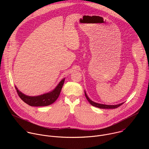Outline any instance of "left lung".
<instances>
[{"mask_svg": "<svg viewBox=\"0 0 149 149\" xmlns=\"http://www.w3.org/2000/svg\"><path fill=\"white\" fill-rule=\"evenodd\" d=\"M85 95H86V97L87 99V100L89 101V102L94 107H96L97 108H100V109H116L118 108V107H120V105H121L124 102L117 104V105H105V104H98V103H96L95 102H93V101H91L87 96V94L85 92Z\"/></svg>", "mask_w": 149, "mask_h": 149, "instance_id": "obj_1", "label": "left lung"}]
</instances>
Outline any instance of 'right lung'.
<instances>
[{
  "mask_svg": "<svg viewBox=\"0 0 149 149\" xmlns=\"http://www.w3.org/2000/svg\"><path fill=\"white\" fill-rule=\"evenodd\" d=\"M64 81L65 78H63L52 91L36 97L27 96L19 91L16 87H15L19 97L21 98V100H23L28 105L31 106H35V107L47 106L52 104L57 100L60 94L63 83H64Z\"/></svg>",
  "mask_w": 149,
  "mask_h": 149,
  "instance_id": "right-lung-1",
  "label": "right lung"
}]
</instances>
